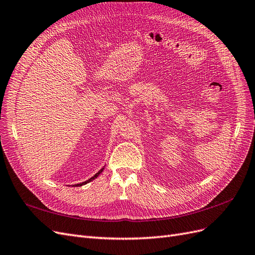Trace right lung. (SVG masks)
<instances>
[{
	"label": "right lung",
	"instance_id": "add662e5",
	"mask_svg": "<svg viewBox=\"0 0 255 255\" xmlns=\"http://www.w3.org/2000/svg\"><path fill=\"white\" fill-rule=\"evenodd\" d=\"M104 169H105V166H104L103 169H100V170H99V171H98V172L95 174V175H94L93 177H91L90 179H87V180L83 181V183H80V184H75V185H72V187H74V186H76V187H79V186H83V185H86L87 183H90V181H92V180H94V179H95V178H97V177L99 176V174L104 171Z\"/></svg>",
	"mask_w": 255,
	"mask_h": 255
}]
</instances>
